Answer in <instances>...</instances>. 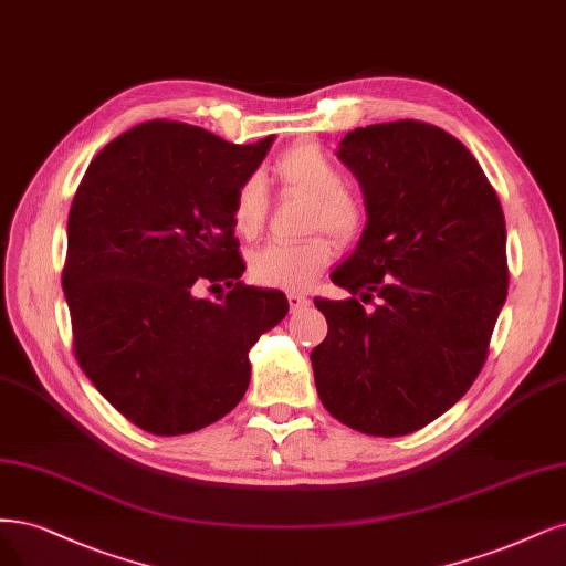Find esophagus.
I'll list each match as a JSON object with an SVG mask.
<instances>
[{
    "label": "esophagus",
    "mask_w": 566,
    "mask_h": 566,
    "mask_svg": "<svg viewBox=\"0 0 566 566\" xmlns=\"http://www.w3.org/2000/svg\"><path fill=\"white\" fill-rule=\"evenodd\" d=\"M287 304H290V311H300V308L308 306V300L304 295H300V292H287Z\"/></svg>",
    "instance_id": "34e87169"
}]
</instances>
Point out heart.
<instances>
[{
  "mask_svg": "<svg viewBox=\"0 0 566 566\" xmlns=\"http://www.w3.org/2000/svg\"><path fill=\"white\" fill-rule=\"evenodd\" d=\"M283 187L311 201L308 229H325L339 241L354 239L363 227L365 210L358 197L344 187L342 168L311 143L283 151L276 161ZM233 224L250 239L266 218V187L262 175H250L233 193ZM333 243L311 237L300 243H266L250 255V279L266 287L302 290L314 283L333 262Z\"/></svg>",
  "mask_w": 566,
  "mask_h": 566,
  "instance_id": "1",
  "label": "heart"
}]
</instances>
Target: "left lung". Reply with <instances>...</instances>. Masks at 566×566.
I'll return each mask as SVG.
<instances>
[{
	"label": "left lung",
	"mask_w": 566,
	"mask_h": 566,
	"mask_svg": "<svg viewBox=\"0 0 566 566\" xmlns=\"http://www.w3.org/2000/svg\"><path fill=\"white\" fill-rule=\"evenodd\" d=\"M367 224L333 271L344 302L314 300L327 337L311 350L321 402L367 436L415 433L469 391L509 292L494 187L454 135L388 122L344 135ZM380 297L375 312L355 300Z\"/></svg>",
	"instance_id": "8db88e82"
}]
</instances>
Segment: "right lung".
Instances as JSON below:
<instances>
[{"label":"right lung","instance_id":"obj_1","mask_svg":"<svg viewBox=\"0 0 566 566\" xmlns=\"http://www.w3.org/2000/svg\"><path fill=\"white\" fill-rule=\"evenodd\" d=\"M271 143L154 119L97 154L74 193L63 269L74 356L147 433L229 415L250 384L248 350L287 314L283 292L239 281L233 239V193ZM208 282L230 287L222 303L196 297Z\"/></svg>","mask_w":566,"mask_h":566}]
</instances>
